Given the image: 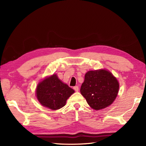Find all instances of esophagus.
<instances>
[{
	"label": "esophagus",
	"instance_id": "esophagus-1",
	"mask_svg": "<svg viewBox=\"0 0 146 146\" xmlns=\"http://www.w3.org/2000/svg\"><path fill=\"white\" fill-rule=\"evenodd\" d=\"M74 90H75V91H76V92H78V86H74Z\"/></svg>",
	"mask_w": 146,
	"mask_h": 146
}]
</instances>
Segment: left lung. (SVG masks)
Segmentation results:
<instances>
[{"mask_svg": "<svg viewBox=\"0 0 146 146\" xmlns=\"http://www.w3.org/2000/svg\"><path fill=\"white\" fill-rule=\"evenodd\" d=\"M119 88L115 77L105 69L90 70L80 88L82 95L95 110L105 108L116 99Z\"/></svg>", "mask_w": 146, "mask_h": 146, "instance_id": "1", "label": "left lung"}]
</instances>
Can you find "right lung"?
I'll return each instance as SVG.
<instances>
[{"label": "right lung", "instance_id": "obj_1", "mask_svg": "<svg viewBox=\"0 0 146 146\" xmlns=\"http://www.w3.org/2000/svg\"><path fill=\"white\" fill-rule=\"evenodd\" d=\"M74 92V90L61 82L56 74H53L39 83L36 91L39 103L52 110L63 107Z\"/></svg>", "mask_w": 146, "mask_h": 146}]
</instances>
